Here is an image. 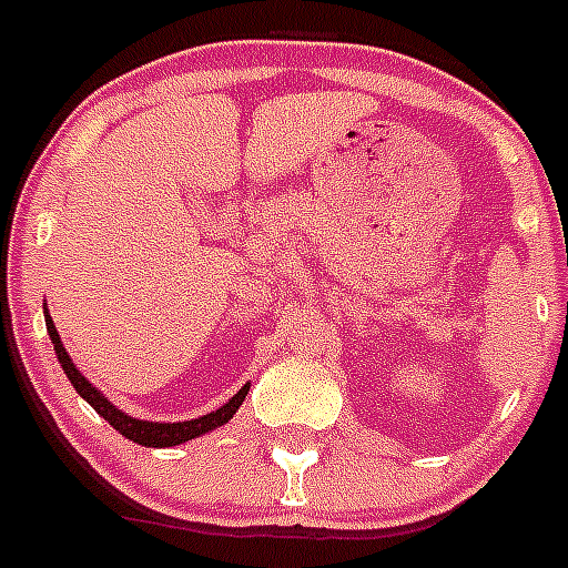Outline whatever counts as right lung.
<instances>
[{"instance_id":"right-lung-1","label":"right lung","mask_w":568,"mask_h":568,"mask_svg":"<svg viewBox=\"0 0 568 568\" xmlns=\"http://www.w3.org/2000/svg\"><path fill=\"white\" fill-rule=\"evenodd\" d=\"M44 324H48V333H50V341H53V349H57L59 355V364H62L64 375L70 378V384L77 386V393L82 395L84 400H88L93 409H97L99 415H102L104 420H108L113 429H119V433L124 435V438H130L133 444H142V446H175V444H184V440H193L199 438V435L210 433V429H215V426L227 424L230 418L235 415V409L241 406V400H244V395L250 393V384H244L239 389V393L233 395V398L227 400V404L222 406V409H215V413L210 415H202V418L195 420H179V424H155V420H139V418H130V415H124L122 409H115L113 404H110L108 398H104L102 393H99L97 386L90 384L88 378H84L82 373H79L77 366H73V361H70V355L64 353V344L59 341V333L57 327H53V321H50V315H44Z\"/></svg>"}]
</instances>
